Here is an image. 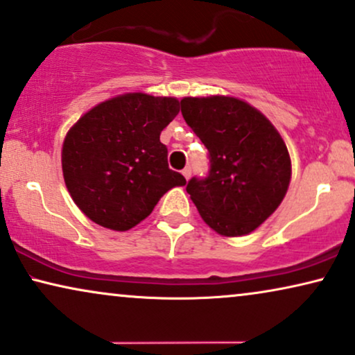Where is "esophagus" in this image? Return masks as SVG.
<instances>
[{
  "label": "esophagus",
  "mask_w": 355,
  "mask_h": 355,
  "mask_svg": "<svg viewBox=\"0 0 355 355\" xmlns=\"http://www.w3.org/2000/svg\"><path fill=\"white\" fill-rule=\"evenodd\" d=\"M191 173H192V171H191V168H189V166H186V168L182 169V176L186 178V179L191 178Z\"/></svg>",
  "instance_id": "34e87169"
}]
</instances>
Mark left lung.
<instances>
[{"label":"left lung","mask_w":355,"mask_h":355,"mask_svg":"<svg viewBox=\"0 0 355 355\" xmlns=\"http://www.w3.org/2000/svg\"><path fill=\"white\" fill-rule=\"evenodd\" d=\"M181 112L209 150V174L186 187L202 220L223 236L254 232L284 200L292 176L280 133L256 107L230 96L184 98Z\"/></svg>","instance_id":"8db88e82"}]
</instances>
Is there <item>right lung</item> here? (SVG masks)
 <instances>
[{"label": "right lung", "instance_id": "add662e5", "mask_svg": "<svg viewBox=\"0 0 355 355\" xmlns=\"http://www.w3.org/2000/svg\"><path fill=\"white\" fill-rule=\"evenodd\" d=\"M176 98L127 93L104 101L67 133L63 178L71 199L101 227L127 232L186 179L168 166L161 130L178 116Z\"/></svg>", "mask_w": 355, "mask_h": 355}]
</instances>
